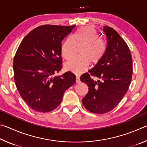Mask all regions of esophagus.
<instances>
[{
	"instance_id": "esophagus-1",
	"label": "esophagus",
	"mask_w": 147,
	"mask_h": 147,
	"mask_svg": "<svg viewBox=\"0 0 147 147\" xmlns=\"http://www.w3.org/2000/svg\"><path fill=\"white\" fill-rule=\"evenodd\" d=\"M76 82L77 84L80 83V77L78 76H76Z\"/></svg>"
}]
</instances>
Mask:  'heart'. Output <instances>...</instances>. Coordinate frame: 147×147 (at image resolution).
<instances>
[{"label":"heart","mask_w":147,"mask_h":147,"mask_svg":"<svg viewBox=\"0 0 147 147\" xmlns=\"http://www.w3.org/2000/svg\"><path fill=\"white\" fill-rule=\"evenodd\" d=\"M80 44H84L80 51L81 55L73 57L65 65L66 69L76 74L86 71L89 63L92 65L98 63L106 51L105 44L99 39L95 29L92 26H82L62 43V56L66 59H70L74 53L76 45Z\"/></svg>","instance_id":"1"}]
</instances>
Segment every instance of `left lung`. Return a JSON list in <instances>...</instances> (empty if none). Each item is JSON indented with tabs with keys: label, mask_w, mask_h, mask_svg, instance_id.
Instances as JSON below:
<instances>
[{
	"label": "left lung",
	"mask_w": 147,
	"mask_h": 147,
	"mask_svg": "<svg viewBox=\"0 0 147 147\" xmlns=\"http://www.w3.org/2000/svg\"><path fill=\"white\" fill-rule=\"evenodd\" d=\"M106 48L101 60L80 80L89 87L82 104L93 113H108L115 108L127 92L132 76V59L127 44L115 30L104 26ZM91 76L100 78L94 81Z\"/></svg>",
	"instance_id": "1"
}]
</instances>
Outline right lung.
Returning a JSON list of instances; mask_svg holds the SVG:
<instances>
[{
  "mask_svg": "<svg viewBox=\"0 0 147 147\" xmlns=\"http://www.w3.org/2000/svg\"><path fill=\"white\" fill-rule=\"evenodd\" d=\"M75 26H39L19 45L13 59L15 83L20 95L34 111L55 109L64 92L75 83L76 76L71 72L53 76L62 68L61 41Z\"/></svg>",
  "mask_w": 147,
  "mask_h": 147,
  "instance_id": "1",
  "label": "right lung"
}]
</instances>
